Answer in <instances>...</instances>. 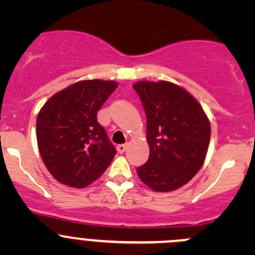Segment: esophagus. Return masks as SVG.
<instances>
[{"label":"esophagus","instance_id":"esophagus-1","mask_svg":"<svg viewBox=\"0 0 255 255\" xmlns=\"http://www.w3.org/2000/svg\"><path fill=\"white\" fill-rule=\"evenodd\" d=\"M126 149H127V144H120V145H117V150L118 153H125Z\"/></svg>","mask_w":255,"mask_h":255}]
</instances>
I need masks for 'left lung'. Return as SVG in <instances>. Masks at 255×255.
Returning <instances> with one entry per match:
<instances>
[{"instance_id":"8db88e82","label":"left lung","mask_w":255,"mask_h":255,"mask_svg":"<svg viewBox=\"0 0 255 255\" xmlns=\"http://www.w3.org/2000/svg\"><path fill=\"white\" fill-rule=\"evenodd\" d=\"M145 111L149 158L137 168L139 179L156 192L184 186L206 158L211 126L201 105L169 81L133 85Z\"/></svg>"}]
</instances>
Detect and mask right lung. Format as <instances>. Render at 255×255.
<instances>
[{"mask_svg":"<svg viewBox=\"0 0 255 255\" xmlns=\"http://www.w3.org/2000/svg\"><path fill=\"white\" fill-rule=\"evenodd\" d=\"M116 89L115 81H79L50 97L38 113L40 156L61 184L85 187L111 164L116 149L97 112Z\"/></svg>","mask_w":255,"mask_h":255,"instance_id":"obj_1","label":"right lung"}]
</instances>
